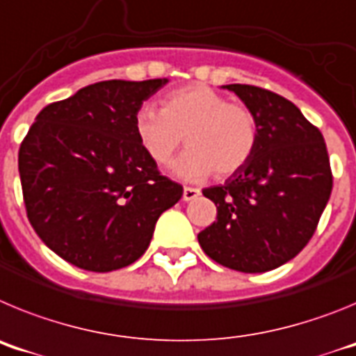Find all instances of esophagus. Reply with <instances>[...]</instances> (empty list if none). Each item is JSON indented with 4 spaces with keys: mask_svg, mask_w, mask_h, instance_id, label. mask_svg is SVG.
Instances as JSON below:
<instances>
[{
    "mask_svg": "<svg viewBox=\"0 0 356 356\" xmlns=\"http://www.w3.org/2000/svg\"><path fill=\"white\" fill-rule=\"evenodd\" d=\"M201 194L200 188H194V187H184V201H193L196 200L197 196Z\"/></svg>",
    "mask_w": 356,
    "mask_h": 356,
    "instance_id": "34e87169",
    "label": "esophagus"
}]
</instances>
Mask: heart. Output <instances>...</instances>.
<instances>
[{"mask_svg": "<svg viewBox=\"0 0 356 356\" xmlns=\"http://www.w3.org/2000/svg\"><path fill=\"white\" fill-rule=\"evenodd\" d=\"M135 135L149 159L168 163L180 146L191 149L172 163L188 181L213 171L229 176L250 162L259 144V122L248 106L228 103L207 85H188L162 97V112L140 106L134 118Z\"/></svg>", "mask_w": 356, "mask_h": 356, "instance_id": "heart-1", "label": "heart"}]
</instances>
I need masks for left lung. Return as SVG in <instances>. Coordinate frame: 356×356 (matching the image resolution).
<instances>
[{"label": "left lung", "mask_w": 356, "mask_h": 356, "mask_svg": "<svg viewBox=\"0 0 356 356\" xmlns=\"http://www.w3.org/2000/svg\"><path fill=\"white\" fill-rule=\"evenodd\" d=\"M241 97L259 122L250 162L222 185L203 188L217 219L197 234L201 248L221 266L266 273L284 266L312 238L332 194L325 139L301 110L271 90L222 85Z\"/></svg>", "instance_id": "1"}]
</instances>
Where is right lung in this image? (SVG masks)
<instances>
[{
	"instance_id": "add662e5",
	"label": "right lung",
	"mask_w": 356,
	"mask_h": 356,
	"mask_svg": "<svg viewBox=\"0 0 356 356\" xmlns=\"http://www.w3.org/2000/svg\"><path fill=\"white\" fill-rule=\"evenodd\" d=\"M168 81H97L44 106L31 124L19 147L24 205L40 241L65 262L94 273L130 266L184 194L134 127L143 102Z\"/></svg>"
}]
</instances>
